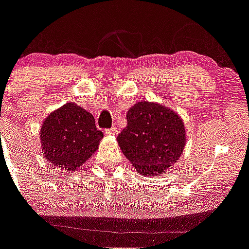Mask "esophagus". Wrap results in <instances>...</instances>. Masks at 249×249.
Returning a JSON list of instances; mask_svg holds the SVG:
<instances>
[{
	"instance_id": "obj_1",
	"label": "esophagus",
	"mask_w": 249,
	"mask_h": 249,
	"mask_svg": "<svg viewBox=\"0 0 249 249\" xmlns=\"http://www.w3.org/2000/svg\"><path fill=\"white\" fill-rule=\"evenodd\" d=\"M118 134L117 131V127H112V129H107L105 130V135H107V136H115V135Z\"/></svg>"
}]
</instances>
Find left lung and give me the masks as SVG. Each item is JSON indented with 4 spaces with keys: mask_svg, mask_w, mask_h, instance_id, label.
Instances as JSON below:
<instances>
[{
    "mask_svg": "<svg viewBox=\"0 0 249 249\" xmlns=\"http://www.w3.org/2000/svg\"><path fill=\"white\" fill-rule=\"evenodd\" d=\"M126 120L117 140L123 154L142 176H159L183 154L184 123L171 108L141 101L127 110Z\"/></svg>",
    "mask_w": 249,
    "mask_h": 249,
    "instance_id": "1",
    "label": "left lung"
}]
</instances>
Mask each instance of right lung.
<instances>
[{"mask_svg":"<svg viewBox=\"0 0 249 249\" xmlns=\"http://www.w3.org/2000/svg\"><path fill=\"white\" fill-rule=\"evenodd\" d=\"M102 137L94 117L72 102L50 113L41 126L43 155L55 167L69 172L89 160Z\"/></svg>","mask_w":249,"mask_h":249,"instance_id":"right-lung-1","label":"right lung"}]
</instances>
